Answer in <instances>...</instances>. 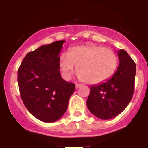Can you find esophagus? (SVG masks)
Wrapping results in <instances>:
<instances>
[{
	"label": "esophagus",
	"instance_id": "esophagus-1",
	"mask_svg": "<svg viewBox=\"0 0 148 148\" xmlns=\"http://www.w3.org/2000/svg\"><path fill=\"white\" fill-rule=\"evenodd\" d=\"M81 86H82V85H81V84H75V87H76V89H78V88L81 87Z\"/></svg>",
	"mask_w": 148,
	"mask_h": 148
}]
</instances>
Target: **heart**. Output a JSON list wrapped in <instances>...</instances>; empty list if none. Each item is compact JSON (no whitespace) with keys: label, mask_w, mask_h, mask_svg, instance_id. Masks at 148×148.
Listing matches in <instances>:
<instances>
[{"label":"heart","mask_w":148,"mask_h":148,"mask_svg":"<svg viewBox=\"0 0 148 148\" xmlns=\"http://www.w3.org/2000/svg\"><path fill=\"white\" fill-rule=\"evenodd\" d=\"M77 66L79 77L88 84H99L114 74L118 58L113 51L100 45L77 46L69 49L59 59V68L69 79Z\"/></svg>","instance_id":"b5f03b06"}]
</instances>
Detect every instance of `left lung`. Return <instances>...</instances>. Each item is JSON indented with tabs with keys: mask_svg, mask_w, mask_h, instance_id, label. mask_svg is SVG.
Masks as SVG:
<instances>
[{
	"mask_svg": "<svg viewBox=\"0 0 148 148\" xmlns=\"http://www.w3.org/2000/svg\"><path fill=\"white\" fill-rule=\"evenodd\" d=\"M119 66L111 79L91 86L87 99L89 111L96 117L108 120L121 113L133 97L136 64L127 51H118Z\"/></svg>",
	"mask_w": 148,
	"mask_h": 148,
	"instance_id": "1",
	"label": "left lung"
}]
</instances>
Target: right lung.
<instances>
[{"label": "right lung", "instance_id": "right-lung-1", "mask_svg": "<svg viewBox=\"0 0 148 148\" xmlns=\"http://www.w3.org/2000/svg\"><path fill=\"white\" fill-rule=\"evenodd\" d=\"M65 41L42 45L26 54L18 70L20 95L28 111L45 123H53L65 113L75 85L61 77L59 59Z\"/></svg>", "mask_w": 148, "mask_h": 148}]
</instances>
